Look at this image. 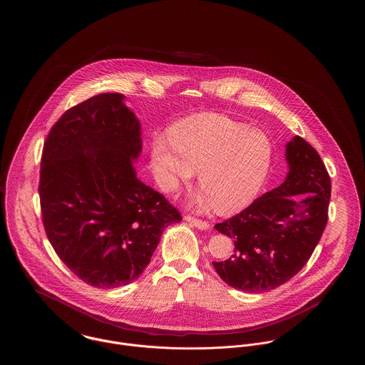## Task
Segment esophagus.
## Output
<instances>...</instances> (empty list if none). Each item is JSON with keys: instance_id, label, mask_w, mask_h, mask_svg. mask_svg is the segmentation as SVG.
I'll return each instance as SVG.
<instances>
[{"instance_id": "obj_1", "label": "esophagus", "mask_w": 365, "mask_h": 365, "mask_svg": "<svg viewBox=\"0 0 365 365\" xmlns=\"http://www.w3.org/2000/svg\"><path fill=\"white\" fill-rule=\"evenodd\" d=\"M185 220L191 225V226L195 227V228H198V230H208L209 223L208 222H205V220H201V219H197V217H192V216H185Z\"/></svg>"}]
</instances>
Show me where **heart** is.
Segmentation results:
<instances>
[{
  "instance_id": "b5f03b06",
  "label": "heart",
  "mask_w": 365,
  "mask_h": 365,
  "mask_svg": "<svg viewBox=\"0 0 365 365\" xmlns=\"http://www.w3.org/2000/svg\"><path fill=\"white\" fill-rule=\"evenodd\" d=\"M170 138H156L152 146L157 183L174 192L198 173L204 192L195 202L204 208L241 210L257 197L271 171L274 143L268 134L226 116H191L175 124Z\"/></svg>"
}]
</instances>
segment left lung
<instances>
[{"instance_id": "1", "label": "left lung", "mask_w": 365, "mask_h": 365, "mask_svg": "<svg viewBox=\"0 0 365 365\" xmlns=\"http://www.w3.org/2000/svg\"><path fill=\"white\" fill-rule=\"evenodd\" d=\"M284 182L215 228L232 238L234 255L213 261L228 286L262 293L297 275L312 256L329 219L330 175L319 153L295 135L286 143Z\"/></svg>"}]
</instances>
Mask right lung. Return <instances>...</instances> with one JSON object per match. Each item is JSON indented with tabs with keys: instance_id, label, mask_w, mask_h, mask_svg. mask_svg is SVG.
Segmentation results:
<instances>
[{
	"instance_id": "1",
	"label": "right lung",
	"mask_w": 365,
	"mask_h": 365,
	"mask_svg": "<svg viewBox=\"0 0 365 365\" xmlns=\"http://www.w3.org/2000/svg\"><path fill=\"white\" fill-rule=\"evenodd\" d=\"M140 123L119 93L94 96L53 125L41 160L42 220L54 252L85 283L139 278L180 213L138 179Z\"/></svg>"
}]
</instances>
